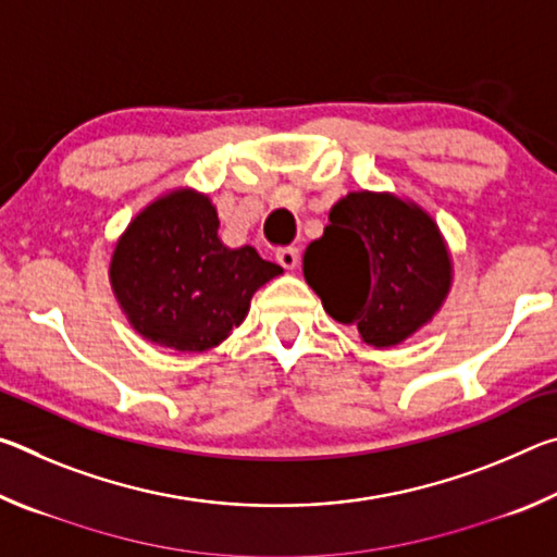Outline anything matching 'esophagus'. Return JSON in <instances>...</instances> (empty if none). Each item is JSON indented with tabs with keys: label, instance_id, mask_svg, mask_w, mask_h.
Returning <instances> with one entry per match:
<instances>
[{
	"label": "esophagus",
	"instance_id": "1",
	"mask_svg": "<svg viewBox=\"0 0 557 557\" xmlns=\"http://www.w3.org/2000/svg\"><path fill=\"white\" fill-rule=\"evenodd\" d=\"M275 258L285 270H295L299 265V250L297 248H282V250H277Z\"/></svg>",
	"mask_w": 557,
	"mask_h": 557
}]
</instances>
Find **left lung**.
<instances>
[{"instance_id":"obj_1","label":"left lung","mask_w":557,"mask_h":557,"mask_svg":"<svg viewBox=\"0 0 557 557\" xmlns=\"http://www.w3.org/2000/svg\"><path fill=\"white\" fill-rule=\"evenodd\" d=\"M305 280L329 317L373 348L403 344L432 322L451 289V256L435 219L391 191H351L307 245Z\"/></svg>"}]
</instances>
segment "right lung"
<instances>
[{
	"label": "right lung",
	"instance_id": "1",
	"mask_svg": "<svg viewBox=\"0 0 557 557\" xmlns=\"http://www.w3.org/2000/svg\"><path fill=\"white\" fill-rule=\"evenodd\" d=\"M219 225L209 196L182 186L147 203L117 238L112 295L147 342L209 351L243 324L252 295L282 275L250 245L228 248Z\"/></svg>",
	"mask_w": 557,
	"mask_h": 557
}]
</instances>
